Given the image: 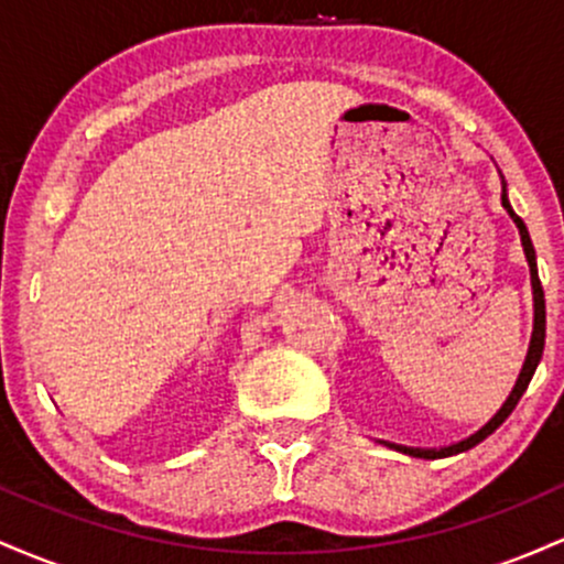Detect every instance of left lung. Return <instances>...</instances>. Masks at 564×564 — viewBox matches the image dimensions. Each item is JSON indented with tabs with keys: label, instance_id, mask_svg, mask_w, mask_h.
I'll return each instance as SVG.
<instances>
[{
	"label": "left lung",
	"instance_id": "1",
	"mask_svg": "<svg viewBox=\"0 0 564 564\" xmlns=\"http://www.w3.org/2000/svg\"><path fill=\"white\" fill-rule=\"evenodd\" d=\"M501 204H503V209L509 212V217L514 219L517 228H520L522 249H525V257H528V264H530V283H533V313H535V315H533V334H530V345H528L525 364H522V371H520V377H517L514 387H511L509 398L503 400V405L498 408L496 416L490 419L488 424L480 426V430H477L475 435L458 440V443H453V445H445V448H440V451H437V448H435V451H419V456H424V458L453 456V453H462V451L475 448V445L482 443L485 437L494 435L498 426L507 422L509 413L514 411V405L520 403L522 392L528 390L530 379H533V373H535V366H539V360H541V355H543V339H546V302H543V289H541L539 268H535V249H533V241H530V232H528V228H525V223H522V219L514 215V209H511V206H509L507 191H501ZM413 453H416V451H413Z\"/></svg>",
	"mask_w": 564,
	"mask_h": 564
}]
</instances>
